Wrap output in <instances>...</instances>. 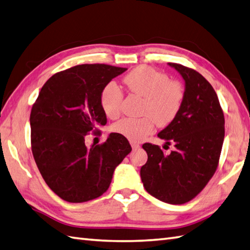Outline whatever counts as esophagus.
Returning <instances> with one entry per match:
<instances>
[{"mask_svg": "<svg viewBox=\"0 0 250 250\" xmlns=\"http://www.w3.org/2000/svg\"><path fill=\"white\" fill-rule=\"evenodd\" d=\"M131 146H132V149L133 150H137V149H139V144H137V143H134V142H132L131 143Z\"/></svg>", "mask_w": 250, "mask_h": 250, "instance_id": "obj_1", "label": "esophagus"}]
</instances>
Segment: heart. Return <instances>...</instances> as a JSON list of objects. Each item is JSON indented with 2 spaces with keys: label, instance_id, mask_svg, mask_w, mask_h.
Returning <instances> with one entry per match:
<instances>
[{
  "label": "heart",
  "instance_id": "b5f03b06",
  "mask_svg": "<svg viewBox=\"0 0 250 250\" xmlns=\"http://www.w3.org/2000/svg\"><path fill=\"white\" fill-rule=\"evenodd\" d=\"M124 83L131 94L144 99L143 118H124L114 125V131L131 142H141L153 130V121L159 126L169 125L180 111L184 99V88L178 81H169L168 75L150 67H138L127 73ZM123 94L114 84L103 88L100 103L108 118L120 113Z\"/></svg>",
  "mask_w": 250,
  "mask_h": 250
}]
</instances>
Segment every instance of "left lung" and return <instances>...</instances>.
<instances>
[{"label":"left lung","instance_id":"1","mask_svg":"<svg viewBox=\"0 0 250 250\" xmlns=\"http://www.w3.org/2000/svg\"><path fill=\"white\" fill-rule=\"evenodd\" d=\"M184 80L180 111L158 136L175 145L165 154L152 144H144L147 163L141 168L144 188L156 199L182 205L204 189L215 172L225 137V118L212 85L193 69L168 62Z\"/></svg>","mask_w":250,"mask_h":250}]
</instances>
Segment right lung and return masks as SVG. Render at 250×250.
Wrapping results in <instances>:
<instances>
[{"label":"right lung","mask_w":250,"mask_h":250,"mask_svg":"<svg viewBox=\"0 0 250 250\" xmlns=\"http://www.w3.org/2000/svg\"><path fill=\"white\" fill-rule=\"evenodd\" d=\"M126 70L85 63L55 73L40 90L31 112L32 151L48 187L68 202H85L107 190L113 173L131 152L127 139L111 133L87 147V133L106 125L100 96Z\"/></svg>","instance_id":"right-lung-1"}]
</instances>
